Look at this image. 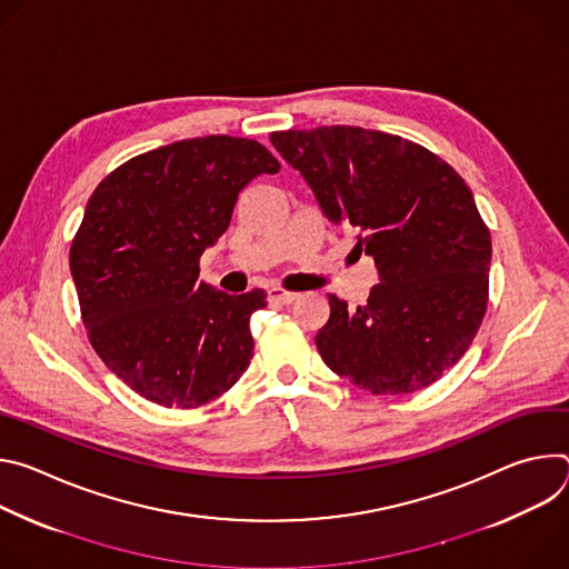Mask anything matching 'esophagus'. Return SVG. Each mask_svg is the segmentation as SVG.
<instances>
[{
	"label": "esophagus",
	"mask_w": 569,
	"mask_h": 569,
	"mask_svg": "<svg viewBox=\"0 0 569 569\" xmlns=\"http://www.w3.org/2000/svg\"><path fill=\"white\" fill-rule=\"evenodd\" d=\"M297 297H299L297 292L283 290V288H279V286H272V288L268 290V299L274 301V303H292Z\"/></svg>",
	"instance_id": "esophagus-1"
}]
</instances>
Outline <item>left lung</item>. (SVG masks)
<instances>
[{
    "mask_svg": "<svg viewBox=\"0 0 569 569\" xmlns=\"http://www.w3.org/2000/svg\"><path fill=\"white\" fill-rule=\"evenodd\" d=\"M323 216L358 231L380 283L315 338L321 360L371 393L437 382L475 340L489 303L491 233L463 178L428 148L358 126L270 134Z\"/></svg>",
    "mask_w": 569,
    "mask_h": 569,
    "instance_id": "left-lung-1",
    "label": "left lung"
}]
</instances>
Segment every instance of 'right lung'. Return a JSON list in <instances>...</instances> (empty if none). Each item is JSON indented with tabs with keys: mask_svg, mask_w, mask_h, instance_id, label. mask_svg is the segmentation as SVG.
<instances>
[{
	"mask_svg": "<svg viewBox=\"0 0 569 569\" xmlns=\"http://www.w3.org/2000/svg\"><path fill=\"white\" fill-rule=\"evenodd\" d=\"M279 169L254 139L209 134L128 159L88 200L69 250L80 317L106 367L146 400L193 410L250 367L266 290H213L198 281L200 257L238 193Z\"/></svg>",
	"mask_w": 569,
	"mask_h": 569,
	"instance_id": "right-lung-1",
	"label": "right lung"
}]
</instances>
